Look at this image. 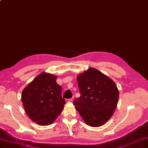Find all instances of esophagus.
Returning a JSON list of instances; mask_svg holds the SVG:
<instances>
[{"label": "esophagus", "mask_w": 148, "mask_h": 148, "mask_svg": "<svg viewBox=\"0 0 148 148\" xmlns=\"http://www.w3.org/2000/svg\"><path fill=\"white\" fill-rule=\"evenodd\" d=\"M73 99H68L66 100V103H71V102H73Z\"/></svg>", "instance_id": "1"}]
</instances>
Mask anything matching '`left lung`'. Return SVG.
<instances>
[{
  "label": "left lung",
  "instance_id": "1",
  "mask_svg": "<svg viewBox=\"0 0 148 148\" xmlns=\"http://www.w3.org/2000/svg\"><path fill=\"white\" fill-rule=\"evenodd\" d=\"M81 96L73 104L85 123L100 127L113 115L119 100V90L108 75L89 67L77 76Z\"/></svg>",
  "mask_w": 148,
  "mask_h": 148
}]
</instances>
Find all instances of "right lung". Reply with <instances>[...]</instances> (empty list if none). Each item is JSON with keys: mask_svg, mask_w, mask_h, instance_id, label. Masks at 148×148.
Here are the masks:
<instances>
[{"mask_svg": "<svg viewBox=\"0 0 148 148\" xmlns=\"http://www.w3.org/2000/svg\"><path fill=\"white\" fill-rule=\"evenodd\" d=\"M56 79V75L43 72L22 92L21 100L26 114L40 126L54 123L66 104L61 96L62 88Z\"/></svg>", "mask_w": 148, "mask_h": 148, "instance_id": "right-lung-1", "label": "right lung"}]
</instances>
